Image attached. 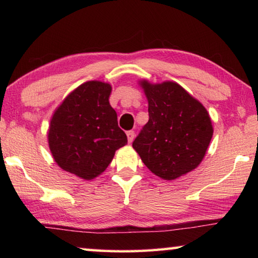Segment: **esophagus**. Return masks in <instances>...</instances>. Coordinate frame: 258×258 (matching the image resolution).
I'll use <instances>...</instances> for the list:
<instances>
[{
    "label": "esophagus",
    "mask_w": 258,
    "mask_h": 258,
    "mask_svg": "<svg viewBox=\"0 0 258 258\" xmlns=\"http://www.w3.org/2000/svg\"><path fill=\"white\" fill-rule=\"evenodd\" d=\"M126 135H127V140H128V142H130V143H132V142H133V140H134V137H135L134 131H128V132L126 133Z\"/></svg>",
    "instance_id": "esophagus-1"
}]
</instances>
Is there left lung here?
I'll list each match as a JSON object with an SVG mask.
<instances>
[{
  "label": "left lung",
  "mask_w": 258,
  "mask_h": 258,
  "mask_svg": "<svg viewBox=\"0 0 258 258\" xmlns=\"http://www.w3.org/2000/svg\"><path fill=\"white\" fill-rule=\"evenodd\" d=\"M149 120L133 141L134 150L155 175L175 180L202 163L213 137L212 120L198 100L175 82H140Z\"/></svg>",
  "instance_id": "left-lung-1"
}]
</instances>
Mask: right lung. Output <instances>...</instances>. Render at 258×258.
I'll return each mask as SVG.
<instances>
[{
    "label": "right lung",
    "instance_id": "right-lung-1",
    "mask_svg": "<svg viewBox=\"0 0 258 258\" xmlns=\"http://www.w3.org/2000/svg\"><path fill=\"white\" fill-rule=\"evenodd\" d=\"M111 85L90 81L73 91L50 121L49 147L61 168L84 180L106 171L116 150L127 143L109 103Z\"/></svg>",
    "mask_w": 258,
    "mask_h": 258
}]
</instances>
